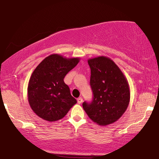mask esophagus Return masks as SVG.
<instances>
[{
    "mask_svg": "<svg viewBox=\"0 0 159 159\" xmlns=\"http://www.w3.org/2000/svg\"><path fill=\"white\" fill-rule=\"evenodd\" d=\"M77 101H78V103L80 104L83 102V98H81V97H79V98L77 99Z\"/></svg>",
    "mask_w": 159,
    "mask_h": 159,
    "instance_id": "esophagus-1",
    "label": "esophagus"
}]
</instances>
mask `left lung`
Returning a JSON list of instances; mask_svg holds the SVG:
<instances>
[{"instance_id":"obj_1","label":"left lung","mask_w":159,"mask_h":159,"mask_svg":"<svg viewBox=\"0 0 159 159\" xmlns=\"http://www.w3.org/2000/svg\"><path fill=\"white\" fill-rule=\"evenodd\" d=\"M88 63L93 98L91 103H83V108L96 124H111L122 116L129 106V83L118 66L108 57L90 58Z\"/></svg>"}]
</instances>
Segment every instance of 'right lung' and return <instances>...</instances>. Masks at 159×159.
I'll use <instances>...</instances> for the list:
<instances>
[{
	"label": "right lung",
	"mask_w": 159,
	"mask_h": 159,
	"mask_svg": "<svg viewBox=\"0 0 159 159\" xmlns=\"http://www.w3.org/2000/svg\"><path fill=\"white\" fill-rule=\"evenodd\" d=\"M79 61V58H66L55 53L44 58L35 68L28 82V99L38 116L56 121L77 103L63 79Z\"/></svg>",
	"instance_id": "1"
}]
</instances>
